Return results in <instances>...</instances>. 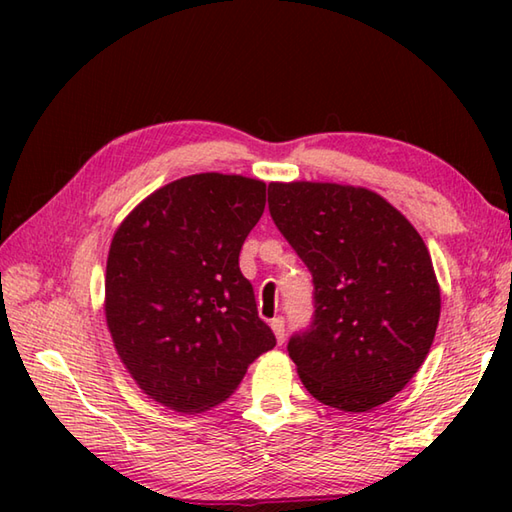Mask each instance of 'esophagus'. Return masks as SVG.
Masks as SVG:
<instances>
[{
  "instance_id": "34e87169",
  "label": "esophagus",
  "mask_w": 512,
  "mask_h": 512,
  "mask_svg": "<svg viewBox=\"0 0 512 512\" xmlns=\"http://www.w3.org/2000/svg\"><path fill=\"white\" fill-rule=\"evenodd\" d=\"M270 328H273L279 343L286 341V321H284V317H275L273 321H270Z\"/></svg>"
}]
</instances>
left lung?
Listing matches in <instances>:
<instances>
[{"label": "left lung", "mask_w": 512, "mask_h": 512, "mask_svg": "<svg viewBox=\"0 0 512 512\" xmlns=\"http://www.w3.org/2000/svg\"><path fill=\"white\" fill-rule=\"evenodd\" d=\"M268 209L312 273V323L288 341L301 383L341 411L383 405L418 372L438 328L440 286L422 237L361 187L273 182Z\"/></svg>", "instance_id": "8db88e82"}]
</instances>
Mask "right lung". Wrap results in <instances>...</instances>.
I'll list each match as a JSON object with an SVG mask.
<instances>
[{
  "label": "right lung",
  "mask_w": 512,
  "mask_h": 512,
  "mask_svg": "<svg viewBox=\"0 0 512 512\" xmlns=\"http://www.w3.org/2000/svg\"><path fill=\"white\" fill-rule=\"evenodd\" d=\"M264 206L262 180L198 173L151 193L114 233L107 328L127 372L160 405L215 407L275 347L239 270Z\"/></svg>",
  "instance_id": "1"
}]
</instances>
